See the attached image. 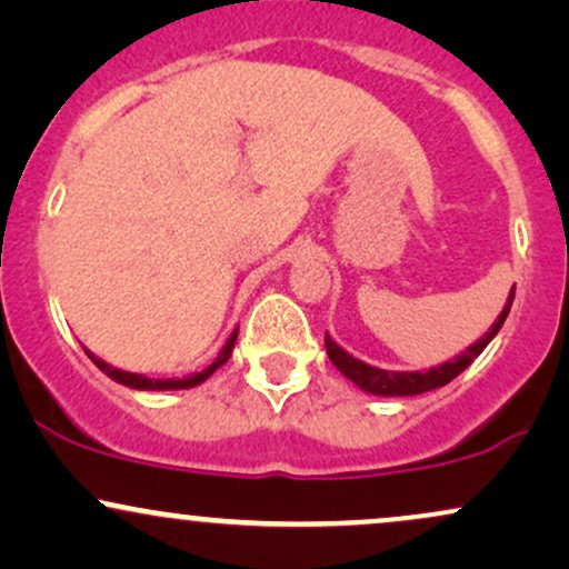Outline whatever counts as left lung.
<instances>
[{"label":"left lung","mask_w":569,"mask_h":569,"mask_svg":"<svg viewBox=\"0 0 569 569\" xmlns=\"http://www.w3.org/2000/svg\"><path fill=\"white\" fill-rule=\"evenodd\" d=\"M516 289V286H513ZM513 289L508 293V302L502 307V312L498 316V321L489 326V331L481 339H476L473 345H468L466 350L457 352L455 358H449V361L439 363V367H430L426 371H388V369H380V367H371V363L361 361V358L350 356L348 350H342L339 345L326 335V352H329L331 363L342 371L345 377L352 385H358L361 390H367L371 396H420V393H428V390H436L441 388V385L452 382L460 371H466L468 367L473 363V358L481 356V350L487 348L489 342H492L495 335L500 331V326L506 323L508 312H511V302H513Z\"/></svg>","instance_id":"left-lung-1"}]
</instances>
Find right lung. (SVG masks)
Listing matches in <instances>:
<instances>
[{
  "label": "right lung",
  "mask_w": 569,
  "mask_h": 569,
  "mask_svg": "<svg viewBox=\"0 0 569 569\" xmlns=\"http://www.w3.org/2000/svg\"><path fill=\"white\" fill-rule=\"evenodd\" d=\"M234 339H238V329L232 331L230 339H227V342H224V348L219 350L217 361H213V363H208V367L202 369V371H192V375H187V377H173V380H152V377L133 375V371H122V369L112 367V363H107V361H103V358L93 356V352H90V350H84V352H88V358H90V361H93L96 367L103 371V375H107V377H112L114 382L126 385V388H133V390H187V388H194V385L206 382L208 377L213 375V371H217L219 367H224V363H227V358L232 356Z\"/></svg>",
  "instance_id": "obj_1"
}]
</instances>
